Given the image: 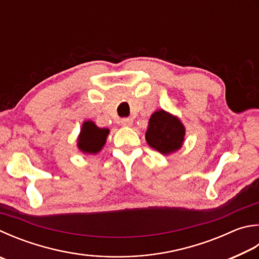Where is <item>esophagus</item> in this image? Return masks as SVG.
Listing matches in <instances>:
<instances>
[{"mask_svg": "<svg viewBox=\"0 0 259 259\" xmlns=\"http://www.w3.org/2000/svg\"><path fill=\"white\" fill-rule=\"evenodd\" d=\"M121 123L123 126H131L134 124V119L133 117H125V119L121 120Z\"/></svg>", "mask_w": 259, "mask_h": 259, "instance_id": "34e87169", "label": "esophagus"}]
</instances>
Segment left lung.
Returning <instances> with one entry per match:
<instances>
[{"label":"left lung","instance_id":"obj_1","mask_svg":"<svg viewBox=\"0 0 259 259\" xmlns=\"http://www.w3.org/2000/svg\"><path fill=\"white\" fill-rule=\"evenodd\" d=\"M186 128L177 115L163 109L150 115L145 138L150 147L163 155L178 152L185 143Z\"/></svg>","mask_w":259,"mask_h":259}]
</instances>
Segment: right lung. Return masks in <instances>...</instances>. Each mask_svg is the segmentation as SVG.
Wrapping results in <instances>:
<instances>
[{
	"label": "right lung",
	"mask_w": 259,
	"mask_h": 259,
	"mask_svg": "<svg viewBox=\"0 0 259 259\" xmlns=\"http://www.w3.org/2000/svg\"><path fill=\"white\" fill-rule=\"evenodd\" d=\"M109 134L107 128H100L92 120L84 121L78 135L77 147L82 154L95 155L104 147Z\"/></svg>",
	"instance_id": "add662e5"
}]
</instances>
